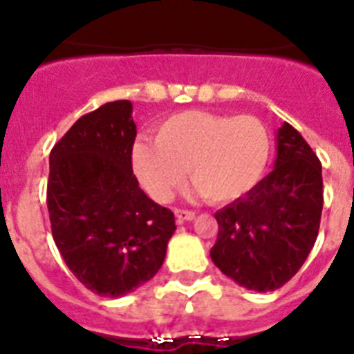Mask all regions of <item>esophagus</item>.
<instances>
[{
  "instance_id": "1",
  "label": "esophagus",
  "mask_w": 354,
  "mask_h": 354,
  "mask_svg": "<svg viewBox=\"0 0 354 354\" xmlns=\"http://www.w3.org/2000/svg\"><path fill=\"white\" fill-rule=\"evenodd\" d=\"M174 215H176L178 222H187V221H193L196 213L189 209H174Z\"/></svg>"
}]
</instances>
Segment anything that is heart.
Wrapping results in <instances>:
<instances>
[{"mask_svg":"<svg viewBox=\"0 0 354 354\" xmlns=\"http://www.w3.org/2000/svg\"><path fill=\"white\" fill-rule=\"evenodd\" d=\"M272 141L253 115L189 110L156 128V141L132 145V169L156 202L171 200L185 169L196 191L213 204H227L250 193L268 165Z\"/></svg>","mask_w":354,"mask_h":354,"instance_id":"1","label":"heart"}]
</instances>
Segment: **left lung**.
<instances>
[{
  "label": "left lung",
  "instance_id": "1",
  "mask_svg": "<svg viewBox=\"0 0 354 354\" xmlns=\"http://www.w3.org/2000/svg\"><path fill=\"white\" fill-rule=\"evenodd\" d=\"M274 171L216 211L211 261L248 290H277L313 250L324 207L322 163L288 122L275 133Z\"/></svg>",
  "mask_w": 354,
  "mask_h": 354
}]
</instances>
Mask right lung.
I'll return each instance as SVG.
<instances>
[{
  "label": "right lung",
  "instance_id": "right-lung-1",
  "mask_svg": "<svg viewBox=\"0 0 354 354\" xmlns=\"http://www.w3.org/2000/svg\"><path fill=\"white\" fill-rule=\"evenodd\" d=\"M132 102L82 115L49 156L47 209L58 252L77 279L121 297L152 279L176 230L171 209L141 191L132 172Z\"/></svg>",
  "mask_w": 354,
  "mask_h": 354
}]
</instances>
